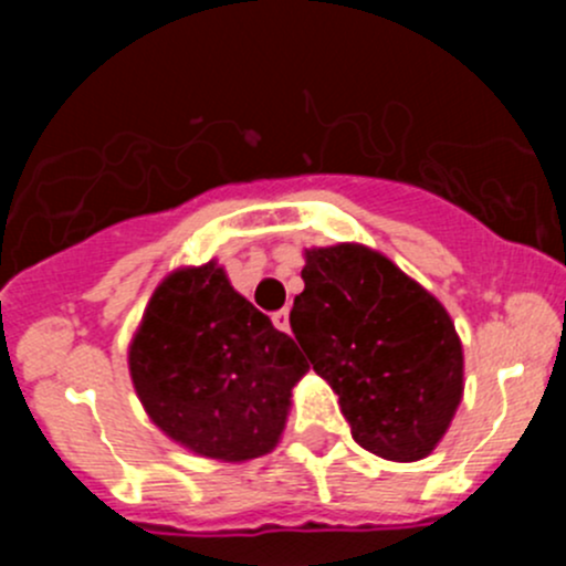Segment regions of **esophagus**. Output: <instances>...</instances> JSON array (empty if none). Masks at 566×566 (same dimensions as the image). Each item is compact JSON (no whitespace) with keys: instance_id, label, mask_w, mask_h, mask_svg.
Wrapping results in <instances>:
<instances>
[{"instance_id":"34e87169","label":"esophagus","mask_w":566,"mask_h":566,"mask_svg":"<svg viewBox=\"0 0 566 566\" xmlns=\"http://www.w3.org/2000/svg\"><path fill=\"white\" fill-rule=\"evenodd\" d=\"M273 325H276L279 331H284V334H287V331H290V310L273 312Z\"/></svg>"}]
</instances>
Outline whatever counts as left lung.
Returning <instances> with one entry per match:
<instances>
[{
	"instance_id": "obj_1",
	"label": "left lung",
	"mask_w": 566,
	"mask_h": 566,
	"mask_svg": "<svg viewBox=\"0 0 566 566\" xmlns=\"http://www.w3.org/2000/svg\"><path fill=\"white\" fill-rule=\"evenodd\" d=\"M290 325L339 394L353 441L394 462L427 458L462 399V345L436 295L361 243L306 249Z\"/></svg>"
}]
</instances>
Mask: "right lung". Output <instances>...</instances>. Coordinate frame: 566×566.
<instances>
[{"mask_svg":"<svg viewBox=\"0 0 566 566\" xmlns=\"http://www.w3.org/2000/svg\"><path fill=\"white\" fill-rule=\"evenodd\" d=\"M128 369L164 436L199 458L247 462L279 443L310 364L210 260L158 284L130 339Z\"/></svg>","mask_w":566,"mask_h":566,"instance_id":"1","label":"right lung"}]
</instances>
